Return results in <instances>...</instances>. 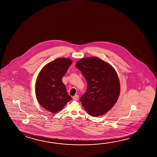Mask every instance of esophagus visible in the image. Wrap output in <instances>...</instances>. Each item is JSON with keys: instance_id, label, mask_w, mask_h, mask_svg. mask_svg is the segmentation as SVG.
<instances>
[{"instance_id": "esophagus-1", "label": "esophagus", "mask_w": 157, "mask_h": 157, "mask_svg": "<svg viewBox=\"0 0 157 157\" xmlns=\"http://www.w3.org/2000/svg\"><path fill=\"white\" fill-rule=\"evenodd\" d=\"M73 99L75 100H77L79 99V96L78 95H75V96L73 97Z\"/></svg>"}]
</instances>
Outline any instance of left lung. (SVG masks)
<instances>
[{
    "label": "left lung",
    "mask_w": 157,
    "mask_h": 157,
    "mask_svg": "<svg viewBox=\"0 0 157 157\" xmlns=\"http://www.w3.org/2000/svg\"><path fill=\"white\" fill-rule=\"evenodd\" d=\"M84 76L87 90L80 99L89 115L98 116L107 113L115 104L120 85L113 67L98 57H86L75 64Z\"/></svg>",
    "instance_id": "left-lung-1"
}]
</instances>
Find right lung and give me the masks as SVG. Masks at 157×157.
Here are the masks:
<instances>
[{
    "instance_id": "right-lung-1",
    "label": "right lung",
    "mask_w": 157,
    "mask_h": 157,
    "mask_svg": "<svg viewBox=\"0 0 157 157\" xmlns=\"http://www.w3.org/2000/svg\"><path fill=\"white\" fill-rule=\"evenodd\" d=\"M72 63L69 58H57L47 64L37 77L36 98L39 104L50 113H57L72 100L62 80Z\"/></svg>"
}]
</instances>
